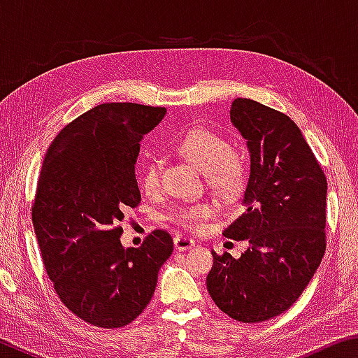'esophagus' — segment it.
Instances as JSON below:
<instances>
[{"label":"esophagus","mask_w":358,"mask_h":358,"mask_svg":"<svg viewBox=\"0 0 358 358\" xmlns=\"http://www.w3.org/2000/svg\"><path fill=\"white\" fill-rule=\"evenodd\" d=\"M173 246H175V250H178V251H187V250H191V248L196 246V241L187 238V237H183V235H177V237L173 238Z\"/></svg>","instance_id":"34e87169"}]
</instances>
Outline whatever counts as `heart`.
Instances as JSON below:
<instances>
[{"instance_id":"obj_1","label":"heart","mask_w":358,"mask_h":358,"mask_svg":"<svg viewBox=\"0 0 358 358\" xmlns=\"http://www.w3.org/2000/svg\"><path fill=\"white\" fill-rule=\"evenodd\" d=\"M194 167L203 172L205 183L211 189L221 194L237 192L246 180V157L240 150L229 147V142L215 131L196 128L191 129L177 145ZM141 186L147 194L159 189V162L156 159L145 161L141 171ZM210 203H194L181 207L173 213L175 221L183 227H194L210 215Z\"/></svg>"}]
</instances>
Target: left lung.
Returning a JSON list of instances; mask_svg holds the SVG:
<instances>
[{"instance_id":"left-lung-1","label":"left lung","mask_w":358,"mask_h":358,"mask_svg":"<svg viewBox=\"0 0 358 358\" xmlns=\"http://www.w3.org/2000/svg\"><path fill=\"white\" fill-rule=\"evenodd\" d=\"M230 121L246 141L251 164L245 211L224 237L250 246L238 259L211 251L207 289L229 317L264 322L299 300L322 260L327 178L287 115L237 98Z\"/></svg>"}]
</instances>
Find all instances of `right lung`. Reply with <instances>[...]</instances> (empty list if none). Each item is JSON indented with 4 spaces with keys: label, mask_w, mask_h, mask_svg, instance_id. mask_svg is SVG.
Instances as JSON below:
<instances>
[{
    "label": "right lung",
    "mask_w": 358,
    "mask_h": 358,
    "mask_svg": "<svg viewBox=\"0 0 358 358\" xmlns=\"http://www.w3.org/2000/svg\"><path fill=\"white\" fill-rule=\"evenodd\" d=\"M164 115L132 102L93 107L62 129L42 164L33 226L48 278L66 308L102 329L128 325L147 308L173 251L166 230L141 248L120 240L124 211L141 202L138 142Z\"/></svg>",
    "instance_id": "1"
}]
</instances>
